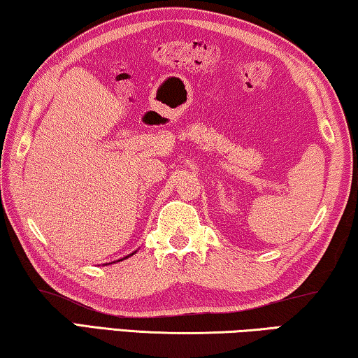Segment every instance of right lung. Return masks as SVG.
Segmentation results:
<instances>
[{
	"label": "right lung",
	"mask_w": 358,
	"mask_h": 358,
	"mask_svg": "<svg viewBox=\"0 0 358 358\" xmlns=\"http://www.w3.org/2000/svg\"><path fill=\"white\" fill-rule=\"evenodd\" d=\"M128 257H129V256H128Z\"/></svg>",
	"instance_id": "1"
}]
</instances>
